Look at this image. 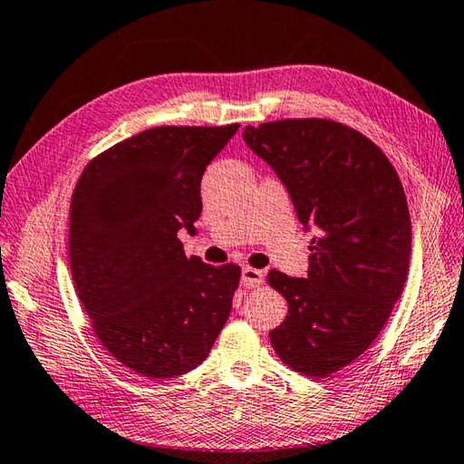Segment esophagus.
Masks as SVG:
<instances>
[{"instance_id": "1", "label": "esophagus", "mask_w": 464, "mask_h": 464, "mask_svg": "<svg viewBox=\"0 0 464 464\" xmlns=\"http://www.w3.org/2000/svg\"><path fill=\"white\" fill-rule=\"evenodd\" d=\"M241 281L245 287H259L263 284V271L253 267H243Z\"/></svg>"}]
</instances>
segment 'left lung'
<instances>
[{
	"instance_id": "1",
	"label": "left lung",
	"mask_w": 464,
	"mask_h": 464,
	"mask_svg": "<svg viewBox=\"0 0 464 464\" xmlns=\"http://www.w3.org/2000/svg\"><path fill=\"white\" fill-rule=\"evenodd\" d=\"M243 140L317 229L307 277L269 271L289 307L269 340L284 364L325 378L372 346L402 294L412 249L402 183L374 142L325 118L245 126Z\"/></svg>"
}]
</instances>
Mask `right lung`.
Returning <instances> with one entry per match:
<instances>
[{
    "mask_svg": "<svg viewBox=\"0 0 464 464\" xmlns=\"http://www.w3.org/2000/svg\"><path fill=\"white\" fill-rule=\"evenodd\" d=\"M239 124L157 126L88 162L70 203V267L100 343L147 378L208 356L231 314L241 267L187 257L201 179Z\"/></svg>",
    "mask_w": 464,
    "mask_h": 464,
    "instance_id": "1",
    "label": "right lung"
}]
</instances>
